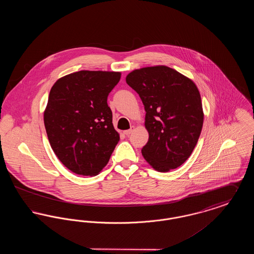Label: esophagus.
Instances as JSON below:
<instances>
[{
    "label": "esophagus",
    "mask_w": 254,
    "mask_h": 254,
    "mask_svg": "<svg viewBox=\"0 0 254 254\" xmlns=\"http://www.w3.org/2000/svg\"><path fill=\"white\" fill-rule=\"evenodd\" d=\"M134 129H135V127H130V129L125 130V131H124V133H125V134H126L127 136H129V135H130V134H131V133H132L133 131H134Z\"/></svg>",
    "instance_id": "1"
}]
</instances>
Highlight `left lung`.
I'll list each match as a JSON object with an SVG mask.
<instances>
[{
    "mask_svg": "<svg viewBox=\"0 0 254 254\" xmlns=\"http://www.w3.org/2000/svg\"><path fill=\"white\" fill-rule=\"evenodd\" d=\"M127 84L145 107L148 141L142 148L145 161L168 172L191 155L202 131L204 111L193 81L166 65L147 66L127 74Z\"/></svg>",
    "mask_w": 254,
    "mask_h": 254,
    "instance_id": "left-lung-1",
    "label": "left lung"
}]
</instances>
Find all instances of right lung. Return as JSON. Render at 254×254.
I'll list each match as a JSON object with an SVG mask.
<instances>
[{
	"label": "right lung",
	"instance_id": "1",
	"mask_svg": "<svg viewBox=\"0 0 254 254\" xmlns=\"http://www.w3.org/2000/svg\"><path fill=\"white\" fill-rule=\"evenodd\" d=\"M120 79L121 72L81 70L58 79L50 89L44 111L49 144L76 174H99L120 140L108 106Z\"/></svg>",
	"mask_w": 254,
	"mask_h": 254
}]
</instances>
